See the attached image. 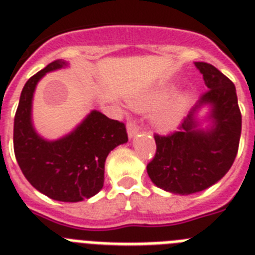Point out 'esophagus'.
<instances>
[{
  "label": "esophagus",
  "instance_id": "obj_1",
  "mask_svg": "<svg viewBox=\"0 0 255 255\" xmlns=\"http://www.w3.org/2000/svg\"><path fill=\"white\" fill-rule=\"evenodd\" d=\"M126 129H128V135H129V138L131 139V138H134V136L138 134V126L135 125V124L132 123H129L128 124V126H126Z\"/></svg>",
  "mask_w": 255,
  "mask_h": 255
}]
</instances>
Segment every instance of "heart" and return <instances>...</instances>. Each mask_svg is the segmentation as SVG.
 Wrapping results in <instances>:
<instances>
[{
	"label": "heart",
	"mask_w": 255,
	"mask_h": 255,
	"mask_svg": "<svg viewBox=\"0 0 255 255\" xmlns=\"http://www.w3.org/2000/svg\"><path fill=\"white\" fill-rule=\"evenodd\" d=\"M169 90H161V91H156L153 94L144 96L140 99H134L131 102V105L138 111H151V109L156 108L157 105H160L161 103L167 99ZM189 96L188 94H180L176 98L159 109L152 117V124L157 130H160L163 132L173 131L178 125H180L182 116L185 113V109L188 107Z\"/></svg>",
	"instance_id": "heart-1"
}]
</instances>
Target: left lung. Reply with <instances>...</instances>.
Listing matches in <instances>:
<instances>
[{"mask_svg": "<svg viewBox=\"0 0 255 255\" xmlns=\"http://www.w3.org/2000/svg\"><path fill=\"white\" fill-rule=\"evenodd\" d=\"M207 91L191 108L180 131L155 135L156 153L147 173L157 188L172 194L189 195L222 180L232 167L241 136V112L236 87L222 71L206 62H194ZM210 111L198 119L202 108ZM202 122H208L203 128Z\"/></svg>", "mask_w": 255, "mask_h": 255, "instance_id": "left-lung-1", "label": "left lung"}]
</instances>
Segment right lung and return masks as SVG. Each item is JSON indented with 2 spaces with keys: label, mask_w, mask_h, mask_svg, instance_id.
<instances>
[{
  "label": "right lung",
  "mask_w": 255,
  "mask_h": 255,
  "mask_svg": "<svg viewBox=\"0 0 255 255\" xmlns=\"http://www.w3.org/2000/svg\"><path fill=\"white\" fill-rule=\"evenodd\" d=\"M67 65L53 61L24 85L14 119V152L24 177L36 190L54 201L81 202L102 190L105 159L128 142V134L123 123L95 109L73 131L56 140L36 131L32 100L37 83L47 73Z\"/></svg>",
  "instance_id": "1"
}]
</instances>
